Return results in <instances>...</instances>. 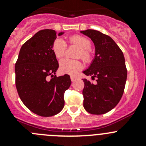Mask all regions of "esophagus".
<instances>
[{"label":"esophagus","instance_id":"obj_1","mask_svg":"<svg viewBox=\"0 0 146 146\" xmlns=\"http://www.w3.org/2000/svg\"><path fill=\"white\" fill-rule=\"evenodd\" d=\"M70 78H71V80H72V82H74V81L77 79V77H74V76H71Z\"/></svg>","mask_w":146,"mask_h":146}]
</instances>
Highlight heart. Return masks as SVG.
<instances>
[{"label": "heart", "instance_id": "1", "mask_svg": "<svg viewBox=\"0 0 146 146\" xmlns=\"http://www.w3.org/2000/svg\"><path fill=\"white\" fill-rule=\"evenodd\" d=\"M72 44L77 45L80 48L81 52L80 56L83 60H88L90 58L88 50L91 48V43L88 38L81 36H73L69 38ZM66 50V44L61 38H58L55 40L52 45V51L57 58H60L64 55ZM82 64L79 60H73L69 58H64L60 61V71L62 73L69 74H76L80 69H82Z\"/></svg>", "mask_w": 146, "mask_h": 146}]
</instances>
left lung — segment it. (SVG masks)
I'll return each mask as SVG.
<instances>
[{
    "label": "left lung",
    "mask_w": 146,
    "mask_h": 146,
    "mask_svg": "<svg viewBox=\"0 0 146 146\" xmlns=\"http://www.w3.org/2000/svg\"><path fill=\"white\" fill-rule=\"evenodd\" d=\"M80 33L91 38L95 46V56L82 73L96 79V83L82 79L83 107L91 114H104L116 106L123 94L127 77L124 56L108 35L91 29Z\"/></svg>",
    "instance_id": "1"
}]
</instances>
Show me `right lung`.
I'll list each match as a JSON object with an SVG mask.
<instances>
[{
  "label": "right lung",
  "instance_id": "add662e5",
  "mask_svg": "<svg viewBox=\"0 0 146 146\" xmlns=\"http://www.w3.org/2000/svg\"><path fill=\"white\" fill-rule=\"evenodd\" d=\"M56 32L39 31L23 44L15 64L16 87L20 99L40 116L58 114L64 107V93L71 85L70 77L54 76L58 62L52 51ZM64 32L58 33L61 36ZM51 76L53 78L48 80Z\"/></svg>",
  "mask_w": 146,
  "mask_h": 146
}]
</instances>
